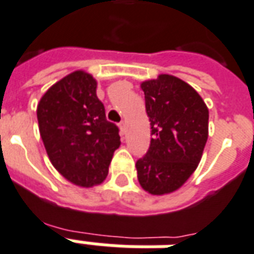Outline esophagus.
<instances>
[{
  "mask_svg": "<svg viewBox=\"0 0 254 254\" xmlns=\"http://www.w3.org/2000/svg\"><path fill=\"white\" fill-rule=\"evenodd\" d=\"M119 127L120 130H121V134H125V131H127V124H125V121H121L119 124Z\"/></svg>",
  "mask_w": 254,
  "mask_h": 254,
  "instance_id": "obj_1",
  "label": "esophagus"
}]
</instances>
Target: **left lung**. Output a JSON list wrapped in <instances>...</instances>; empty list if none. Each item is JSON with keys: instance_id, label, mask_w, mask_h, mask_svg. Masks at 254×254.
<instances>
[{"instance_id": "1", "label": "left lung", "mask_w": 254, "mask_h": 254, "mask_svg": "<svg viewBox=\"0 0 254 254\" xmlns=\"http://www.w3.org/2000/svg\"><path fill=\"white\" fill-rule=\"evenodd\" d=\"M152 140L135 162L140 185L150 194L177 190L198 166L208 140L209 110L198 93L169 74L141 84Z\"/></svg>"}]
</instances>
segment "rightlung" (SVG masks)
<instances>
[{
  "instance_id": "right-lung-1",
  "label": "right lung",
  "mask_w": 254,
  "mask_h": 254,
  "mask_svg": "<svg viewBox=\"0 0 254 254\" xmlns=\"http://www.w3.org/2000/svg\"><path fill=\"white\" fill-rule=\"evenodd\" d=\"M97 82L82 70L52 86L37 106L42 142L56 169L70 183L90 188L108 176L120 146L119 127L106 120Z\"/></svg>"
}]
</instances>
